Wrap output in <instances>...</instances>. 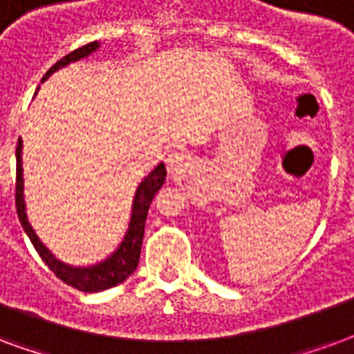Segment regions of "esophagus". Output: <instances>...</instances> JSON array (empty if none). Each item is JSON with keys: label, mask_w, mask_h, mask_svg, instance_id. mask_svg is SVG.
Here are the masks:
<instances>
[{"label": "esophagus", "mask_w": 354, "mask_h": 354, "mask_svg": "<svg viewBox=\"0 0 354 354\" xmlns=\"http://www.w3.org/2000/svg\"><path fill=\"white\" fill-rule=\"evenodd\" d=\"M190 166V156L185 154V152H171V154H167L166 158V167H167V174L169 177H179L188 169Z\"/></svg>", "instance_id": "1"}]
</instances>
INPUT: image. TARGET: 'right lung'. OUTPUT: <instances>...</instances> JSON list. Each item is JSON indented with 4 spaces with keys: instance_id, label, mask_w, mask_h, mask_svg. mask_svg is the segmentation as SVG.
Segmentation results:
<instances>
[{
    "instance_id": "right-lung-1",
    "label": "right lung",
    "mask_w": 354,
    "mask_h": 354,
    "mask_svg": "<svg viewBox=\"0 0 354 354\" xmlns=\"http://www.w3.org/2000/svg\"><path fill=\"white\" fill-rule=\"evenodd\" d=\"M100 41H92L88 45L77 48L68 56H64L62 60L54 64L53 68L48 69L41 82H45L54 71L66 68L73 62H79L82 58H88L90 54L95 53L100 48ZM24 169H22V139H18L17 145V213L20 218L22 228L30 237V241L35 247V251L39 252L50 270L56 273V277H60L64 283H68L77 290L82 292H100V290H107L111 286H117L130 277L131 273L136 272L139 262V254H141V243H143V234H145V221L149 207L154 194L158 192L164 180H166V166L160 162L158 166L152 169L151 174L147 175L145 179L139 183L133 194V202H131V215L130 223H128V230L124 234L122 241L118 243L115 251L111 252L107 259L100 260L92 266H71L62 262L54 257L53 252L46 249V245L39 239L32 228V224L28 221V213H26V202H24Z\"/></svg>"
}]
</instances>
